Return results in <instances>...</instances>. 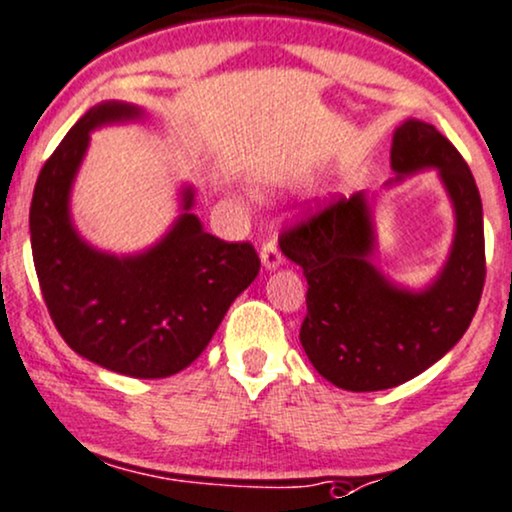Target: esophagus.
I'll list each match as a JSON object with an SVG mask.
<instances>
[{"instance_id": "obj_1", "label": "esophagus", "mask_w": 512, "mask_h": 512, "mask_svg": "<svg viewBox=\"0 0 512 512\" xmlns=\"http://www.w3.org/2000/svg\"><path fill=\"white\" fill-rule=\"evenodd\" d=\"M260 257H262V267L267 269V272H276V269L283 264L281 250L279 245H276V240H267V243H264Z\"/></svg>"}]
</instances>
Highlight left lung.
Masks as SVG:
<instances>
[{
	"label": "left lung",
	"mask_w": 512,
	"mask_h": 512,
	"mask_svg": "<svg viewBox=\"0 0 512 512\" xmlns=\"http://www.w3.org/2000/svg\"><path fill=\"white\" fill-rule=\"evenodd\" d=\"M391 169L384 190L434 169L453 209L451 248L424 286L379 269L381 190L338 200L279 243L307 279L300 343L312 367L357 393L393 389L439 362L463 338L484 288L482 197L460 152L432 123L405 119L393 131Z\"/></svg>",
	"instance_id": "obj_1"
}]
</instances>
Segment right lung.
<instances>
[{
    "label": "right lung",
    "mask_w": 512,
    "mask_h": 512,
    "mask_svg": "<svg viewBox=\"0 0 512 512\" xmlns=\"http://www.w3.org/2000/svg\"><path fill=\"white\" fill-rule=\"evenodd\" d=\"M143 107L95 104L42 166L30 202V248L42 298L80 357L135 379H164L200 357L233 300L260 274L250 243H224L193 214L195 186L178 190V214L155 243L102 250L80 236L71 212L90 135L140 123Z\"/></svg>",
    "instance_id": "1"
}]
</instances>
